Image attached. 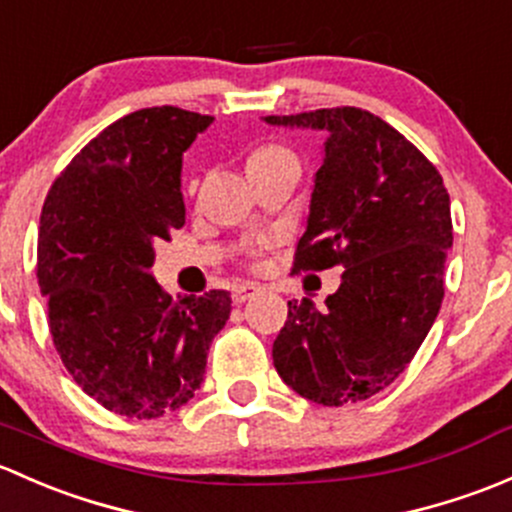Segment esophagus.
<instances>
[{
	"mask_svg": "<svg viewBox=\"0 0 512 512\" xmlns=\"http://www.w3.org/2000/svg\"><path fill=\"white\" fill-rule=\"evenodd\" d=\"M261 291V288L256 286V283H239V286H234V291H231V298H234L236 305L246 303V300H251L254 295Z\"/></svg>",
	"mask_w": 512,
	"mask_h": 512,
	"instance_id": "34e87169",
	"label": "esophagus"
}]
</instances>
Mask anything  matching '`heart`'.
Listing matches in <instances>:
<instances>
[{"instance_id": "obj_1", "label": "heart", "mask_w": 512, "mask_h": 512, "mask_svg": "<svg viewBox=\"0 0 512 512\" xmlns=\"http://www.w3.org/2000/svg\"><path fill=\"white\" fill-rule=\"evenodd\" d=\"M278 155H291L288 150H283V147H258L254 155L249 157V162H256V160H268V157H278Z\"/></svg>"}]
</instances>
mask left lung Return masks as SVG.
<instances>
[{
	"label": "left lung",
	"mask_w": 512,
	"mask_h": 512,
	"mask_svg": "<svg viewBox=\"0 0 512 512\" xmlns=\"http://www.w3.org/2000/svg\"><path fill=\"white\" fill-rule=\"evenodd\" d=\"M263 120L328 135L293 271L345 268L323 310L288 300L273 365L310 402H362L407 370L439 315L453 244L449 192L412 142L370 110Z\"/></svg>",
	"instance_id": "obj_1"
}]
</instances>
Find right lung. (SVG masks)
I'll return each instance as SVG.
<instances>
[{
  "label": "right lung",
  "mask_w": 512,
  "mask_h": 512,
  "mask_svg": "<svg viewBox=\"0 0 512 512\" xmlns=\"http://www.w3.org/2000/svg\"><path fill=\"white\" fill-rule=\"evenodd\" d=\"M212 115L162 105L115 120L46 194L36 278L63 367L100 407L157 419L194 397L231 295L172 300L150 268L184 224L182 152Z\"/></svg>",
  "instance_id": "obj_1"
}]
</instances>
